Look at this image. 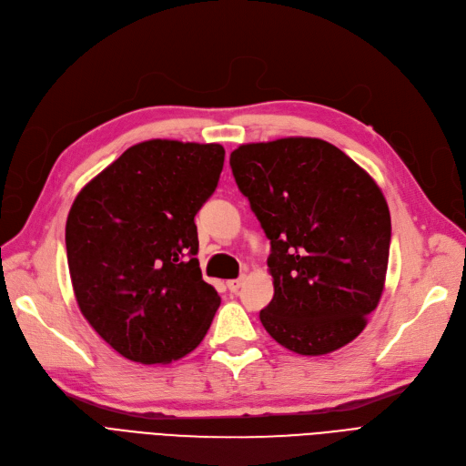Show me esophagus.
Returning <instances> with one entry per match:
<instances>
[{"instance_id": "obj_1", "label": "esophagus", "mask_w": 466, "mask_h": 466, "mask_svg": "<svg viewBox=\"0 0 466 466\" xmlns=\"http://www.w3.org/2000/svg\"><path fill=\"white\" fill-rule=\"evenodd\" d=\"M242 284H245V277H240V279H233V280H228V288H229V292H237Z\"/></svg>"}]
</instances>
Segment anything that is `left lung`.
<instances>
[{
  "label": "left lung",
  "instance_id": "1",
  "mask_svg": "<svg viewBox=\"0 0 466 466\" xmlns=\"http://www.w3.org/2000/svg\"><path fill=\"white\" fill-rule=\"evenodd\" d=\"M229 165L271 240L263 328L305 357L350 343L385 288L390 214L380 186L319 138L242 144Z\"/></svg>",
  "mask_w": 466,
  "mask_h": 466
}]
</instances>
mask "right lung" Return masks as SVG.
Masks as SVG:
<instances>
[{
    "instance_id": "add662e5",
    "label": "right lung",
    "mask_w": 466,
    "mask_h": 466,
    "mask_svg": "<svg viewBox=\"0 0 466 466\" xmlns=\"http://www.w3.org/2000/svg\"><path fill=\"white\" fill-rule=\"evenodd\" d=\"M219 144L147 140L88 182L66 221L74 294L121 357L168 364L203 341L219 296L203 280L195 214L224 168Z\"/></svg>"
}]
</instances>
